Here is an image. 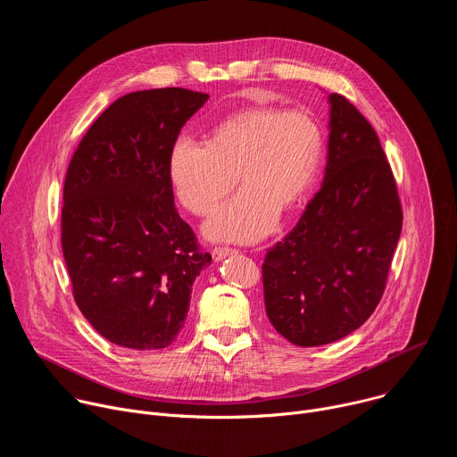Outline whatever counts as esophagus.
I'll list each match as a JSON object with an SVG mask.
<instances>
[{"mask_svg":"<svg viewBox=\"0 0 457 457\" xmlns=\"http://www.w3.org/2000/svg\"><path fill=\"white\" fill-rule=\"evenodd\" d=\"M237 251L235 249H229V247H215L213 251H212V254H213V258L217 260V262H220V260H224L226 256H229V254H235Z\"/></svg>","mask_w":457,"mask_h":457,"instance_id":"1","label":"esophagus"}]
</instances>
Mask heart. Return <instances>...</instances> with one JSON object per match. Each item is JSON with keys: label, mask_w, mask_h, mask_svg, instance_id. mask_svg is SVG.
Returning a JSON list of instances; mask_svg holds the SVG:
<instances>
[{"label": "heart", "mask_w": 457, "mask_h": 457, "mask_svg": "<svg viewBox=\"0 0 457 457\" xmlns=\"http://www.w3.org/2000/svg\"><path fill=\"white\" fill-rule=\"evenodd\" d=\"M323 155L320 126L303 112L251 106L219 122L208 145L180 137L168 175L180 204L208 215L238 180L244 187L204 224L219 242L266 237L282 212L295 210L314 184Z\"/></svg>", "instance_id": "obj_1"}]
</instances>
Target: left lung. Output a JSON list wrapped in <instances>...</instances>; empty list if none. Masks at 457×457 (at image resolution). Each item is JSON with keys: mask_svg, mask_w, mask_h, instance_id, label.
Returning <instances> with one entry per match:
<instances>
[{"mask_svg": "<svg viewBox=\"0 0 457 457\" xmlns=\"http://www.w3.org/2000/svg\"><path fill=\"white\" fill-rule=\"evenodd\" d=\"M328 103L321 187L262 264L268 318L298 347L342 340L372 314L403 220L372 126L344 96L329 94Z\"/></svg>", "mask_w": 457, "mask_h": 457, "instance_id": "obj_1", "label": "left lung"}]
</instances>
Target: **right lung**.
Instances as JSON below:
<instances>
[{"instance_id":"obj_1","label":"right lung","mask_w":457,"mask_h":457,"mask_svg":"<svg viewBox=\"0 0 457 457\" xmlns=\"http://www.w3.org/2000/svg\"><path fill=\"white\" fill-rule=\"evenodd\" d=\"M208 94L184 88L119 97L79 143L62 191L61 242L74 298L108 342L168 347L212 264L179 217L168 157Z\"/></svg>"}]
</instances>
